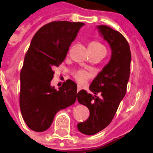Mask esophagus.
<instances>
[{
	"instance_id": "esophagus-1",
	"label": "esophagus",
	"mask_w": 153,
	"mask_h": 153,
	"mask_svg": "<svg viewBox=\"0 0 153 153\" xmlns=\"http://www.w3.org/2000/svg\"><path fill=\"white\" fill-rule=\"evenodd\" d=\"M81 90H82V87H80V86H78V87H77V92L80 91Z\"/></svg>"
}]
</instances>
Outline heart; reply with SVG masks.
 <instances>
[{
    "instance_id": "heart-1",
    "label": "heart",
    "mask_w": 153,
    "mask_h": 153,
    "mask_svg": "<svg viewBox=\"0 0 153 153\" xmlns=\"http://www.w3.org/2000/svg\"><path fill=\"white\" fill-rule=\"evenodd\" d=\"M88 49L91 54L93 53H101L106 52L104 45L100 42V41L93 40L90 42L88 44ZM91 74L85 71H79L74 74V79L80 84H85L90 79H91Z\"/></svg>"
}]
</instances>
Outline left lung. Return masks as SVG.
I'll list each match as a JSON object with an SVG mask.
<instances>
[{"label":"left lung","mask_w":153,"mask_h":153,"mask_svg":"<svg viewBox=\"0 0 153 153\" xmlns=\"http://www.w3.org/2000/svg\"><path fill=\"white\" fill-rule=\"evenodd\" d=\"M98 29L112 52L110 62L90 85V91L95 95L84 90L77 94L79 103L90 111L89 117L77 127L80 132L89 136L102 131L113 120L127 91L131 67V51L126 38L107 25H99Z\"/></svg>","instance_id":"obj_1"}]
</instances>
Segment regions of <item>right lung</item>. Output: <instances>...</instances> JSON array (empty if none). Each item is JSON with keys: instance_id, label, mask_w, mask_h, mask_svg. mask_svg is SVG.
Returning a JSON list of instances; mask_svg holds the SVG:
<instances>
[{"instance_id": "right-lung-1", "label": "right lung", "mask_w": 153, "mask_h": 153, "mask_svg": "<svg viewBox=\"0 0 153 153\" xmlns=\"http://www.w3.org/2000/svg\"><path fill=\"white\" fill-rule=\"evenodd\" d=\"M82 22L54 21L33 36L25 53L20 80V108L23 120L34 131L51 127L56 113L71 106L77 97V84L71 79L59 90L51 86L54 71L66 58Z\"/></svg>"}]
</instances>
